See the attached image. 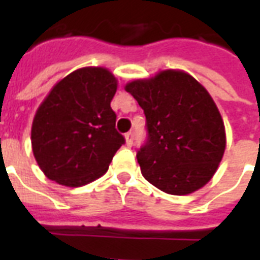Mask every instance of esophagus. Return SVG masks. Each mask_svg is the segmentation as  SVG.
<instances>
[{"mask_svg": "<svg viewBox=\"0 0 260 260\" xmlns=\"http://www.w3.org/2000/svg\"><path fill=\"white\" fill-rule=\"evenodd\" d=\"M125 142L126 146H132V144H134V134H132V132L125 134Z\"/></svg>", "mask_w": 260, "mask_h": 260, "instance_id": "esophagus-1", "label": "esophagus"}]
</instances>
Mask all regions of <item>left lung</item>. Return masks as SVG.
<instances>
[{
	"instance_id": "obj_1",
	"label": "left lung",
	"mask_w": 260,
	"mask_h": 260,
	"mask_svg": "<svg viewBox=\"0 0 260 260\" xmlns=\"http://www.w3.org/2000/svg\"><path fill=\"white\" fill-rule=\"evenodd\" d=\"M125 90L146 114L148 139L136 155L143 177L174 196L205 186L226 146L224 121L208 90L182 70L135 79Z\"/></svg>"
}]
</instances>
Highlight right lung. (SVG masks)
<instances>
[{"instance_id": "obj_1", "label": "right lung", "mask_w": 260, "mask_h": 260, "mask_svg": "<svg viewBox=\"0 0 260 260\" xmlns=\"http://www.w3.org/2000/svg\"><path fill=\"white\" fill-rule=\"evenodd\" d=\"M117 79L105 67H82L60 79L36 110L34 156L48 179L69 187L108 171L124 138L110 108Z\"/></svg>"}]
</instances>
